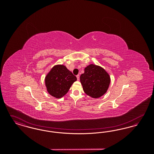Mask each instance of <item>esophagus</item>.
I'll list each match as a JSON object with an SVG mask.
<instances>
[{
	"instance_id": "esophagus-1",
	"label": "esophagus",
	"mask_w": 154,
	"mask_h": 154,
	"mask_svg": "<svg viewBox=\"0 0 154 154\" xmlns=\"http://www.w3.org/2000/svg\"><path fill=\"white\" fill-rule=\"evenodd\" d=\"M76 77H77V80H80V75L78 74Z\"/></svg>"
}]
</instances>
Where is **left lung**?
Here are the masks:
<instances>
[{
    "label": "left lung",
    "mask_w": 154,
    "mask_h": 154,
    "mask_svg": "<svg viewBox=\"0 0 154 154\" xmlns=\"http://www.w3.org/2000/svg\"><path fill=\"white\" fill-rule=\"evenodd\" d=\"M80 82L87 95L99 98L106 93L110 85V77L102 67L91 64L81 75Z\"/></svg>",
    "instance_id": "obj_1"
}]
</instances>
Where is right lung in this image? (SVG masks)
<instances>
[{
	"instance_id": "1",
	"label": "right lung",
	"mask_w": 154,
	"mask_h": 154,
	"mask_svg": "<svg viewBox=\"0 0 154 154\" xmlns=\"http://www.w3.org/2000/svg\"><path fill=\"white\" fill-rule=\"evenodd\" d=\"M77 80L73 73L63 65L54 66L45 77L47 91L50 95L59 99L65 95Z\"/></svg>"
}]
</instances>
